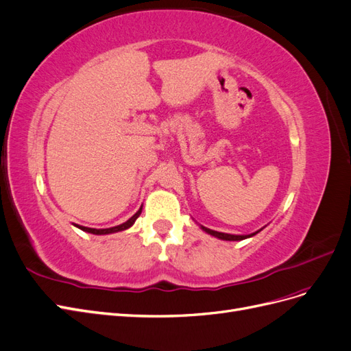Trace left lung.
Instances as JSON below:
<instances>
[{"mask_svg": "<svg viewBox=\"0 0 351 351\" xmlns=\"http://www.w3.org/2000/svg\"><path fill=\"white\" fill-rule=\"evenodd\" d=\"M202 230H205L208 234H210V236H215V237H218L221 240H230V241L244 240V239H247V237H252V236L256 234V232H253V234H249V236H234V234H226V232H218V231H214V230H209L206 227H202Z\"/></svg>", "mask_w": 351, "mask_h": 351, "instance_id": "8db88e82", "label": "left lung"}]
</instances>
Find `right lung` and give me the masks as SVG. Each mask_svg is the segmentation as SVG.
<instances>
[{"label":"right lung","instance_id":"add662e5","mask_svg":"<svg viewBox=\"0 0 351 351\" xmlns=\"http://www.w3.org/2000/svg\"><path fill=\"white\" fill-rule=\"evenodd\" d=\"M141 212H142V208L136 212V214L129 219V221H125V222H123V224H120V226H117V227H112V228H104V230H97V228H89V227H82V226H77L80 230H83V231H86V232H92V234H110V232H117V231H123V230H127L129 227H132L133 224H134V221L137 219V217L141 215Z\"/></svg>","mask_w":351,"mask_h":351}]
</instances>
